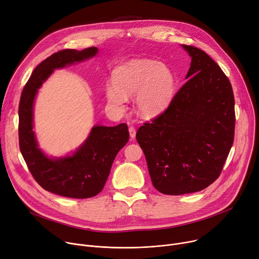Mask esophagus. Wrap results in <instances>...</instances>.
Instances as JSON below:
<instances>
[{
    "instance_id": "obj_1",
    "label": "esophagus",
    "mask_w": 259,
    "mask_h": 259,
    "mask_svg": "<svg viewBox=\"0 0 259 259\" xmlns=\"http://www.w3.org/2000/svg\"><path fill=\"white\" fill-rule=\"evenodd\" d=\"M129 133H130V137H131V139L135 138L136 131H135V128H134V127H130V128H129Z\"/></svg>"
}]
</instances>
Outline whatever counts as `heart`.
Wrapping results in <instances>:
<instances>
[{"label": "heart", "mask_w": 259, "mask_h": 259, "mask_svg": "<svg viewBox=\"0 0 259 259\" xmlns=\"http://www.w3.org/2000/svg\"><path fill=\"white\" fill-rule=\"evenodd\" d=\"M113 80L105 88L108 103L123 108L128 95L135 93L136 110L146 119L163 113L176 95L177 79L171 69L155 60H130L114 69Z\"/></svg>", "instance_id": "b5f03b06"}]
</instances>
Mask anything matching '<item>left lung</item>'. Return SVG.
<instances>
[{
	"mask_svg": "<svg viewBox=\"0 0 259 259\" xmlns=\"http://www.w3.org/2000/svg\"><path fill=\"white\" fill-rule=\"evenodd\" d=\"M182 48L191 57L187 82L152 123L136 133L152 183L168 195L203 190L220 176L234 137L231 84L203 51Z\"/></svg>",
	"mask_w": 259,
	"mask_h": 259,
	"instance_id": "8db88e82",
	"label": "left lung"
}]
</instances>
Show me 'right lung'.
Masks as SVG:
<instances>
[{
    "label": "right lung",
    "instance_id": "1",
    "mask_svg": "<svg viewBox=\"0 0 259 259\" xmlns=\"http://www.w3.org/2000/svg\"><path fill=\"white\" fill-rule=\"evenodd\" d=\"M98 54L97 48L64 50L41 62L21 93L18 107V136L21 155L36 182L52 193L70 198H89L103 189L112 162L129 140L126 124L95 125L72 154L50 157L38 145L34 128V102L38 90L54 70L80 63Z\"/></svg>",
    "mask_w": 259,
    "mask_h": 259
}]
</instances>
